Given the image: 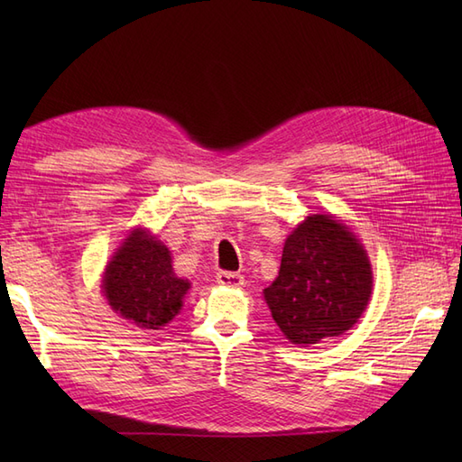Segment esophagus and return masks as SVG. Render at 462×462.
<instances>
[{
    "label": "esophagus",
    "mask_w": 462,
    "mask_h": 462,
    "mask_svg": "<svg viewBox=\"0 0 462 462\" xmlns=\"http://www.w3.org/2000/svg\"><path fill=\"white\" fill-rule=\"evenodd\" d=\"M216 279H217L219 285H226V287H239V285H243V282H245V277H243L241 273H236V272H226V270L217 272Z\"/></svg>",
    "instance_id": "esophagus-1"
}]
</instances>
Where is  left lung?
Instances as JSON below:
<instances>
[{"mask_svg": "<svg viewBox=\"0 0 462 462\" xmlns=\"http://www.w3.org/2000/svg\"><path fill=\"white\" fill-rule=\"evenodd\" d=\"M370 292V262L355 235L331 216H310L289 235L263 297L291 343L312 345L351 329Z\"/></svg>", "mask_w": 462, "mask_h": 462, "instance_id": "1", "label": "left lung"}]
</instances>
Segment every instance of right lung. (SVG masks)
Wrapping results in <instances>:
<instances>
[{
  "label": "right lung",
  "instance_id": "obj_1",
  "mask_svg": "<svg viewBox=\"0 0 462 462\" xmlns=\"http://www.w3.org/2000/svg\"><path fill=\"white\" fill-rule=\"evenodd\" d=\"M189 287L173 273L170 250L141 229L123 243L104 275L111 309L146 329H160L171 321Z\"/></svg>",
  "mask_w": 462,
  "mask_h": 462
}]
</instances>
